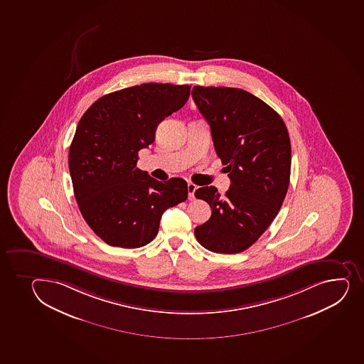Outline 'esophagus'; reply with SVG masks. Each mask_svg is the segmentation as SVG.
Instances as JSON below:
<instances>
[{"label": "esophagus", "mask_w": 364, "mask_h": 364, "mask_svg": "<svg viewBox=\"0 0 364 364\" xmlns=\"http://www.w3.org/2000/svg\"><path fill=\"white\" fill-rule=\"evenodd\" d=\"M196 190H197V186H196L195 184H192V183H188V199H190V200H193V199H195Z\"/></svg>", "instance_id": "obj_1"}]
</instances>
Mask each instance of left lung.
I'll use <instances>...</instances> for the list:
<instances>
[{
	"mask_svg": "<svg viewBox=\"0 0 364 364\" xmlns=\"http://www.w3.org/2000/svg\"><path fill=\"white\" fill-rule=\"evenodd\" d=\"M192 99L210 125L230 179L225 196L215 186L195 192L213 209L195 235L209 251L239 253L269 228L284 200L291 167L288 130L272 107L240 88L195 86Z\"/></svg>",
	"mask_w": 364,
	"mask_h": 364,
	"instance_id": "left-lung-1",
	"label": "left lung"
}]
</instances>
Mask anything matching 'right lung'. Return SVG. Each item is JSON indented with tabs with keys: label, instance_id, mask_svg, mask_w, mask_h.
<instances>
[{
	"label": "right lung",
	"instance_id": "obj_1",
	"mask_svg": "<svg viewBox=\"0 0 364 364\" xmlns=\"http://www.w3.org/2000/svg\"><path fill=\"white\" fill-rule=\"evenodd\" d=\"M191 86L143 83L97 99L80 119L69 171L80 211L106 244L139 248L159 232L168 208L188 198L181 178L154 179L137 167L159 124L188 102Z\"/></svg>",
	"mask_w": 364,
	"mask_h": 364
}]
</instances>
